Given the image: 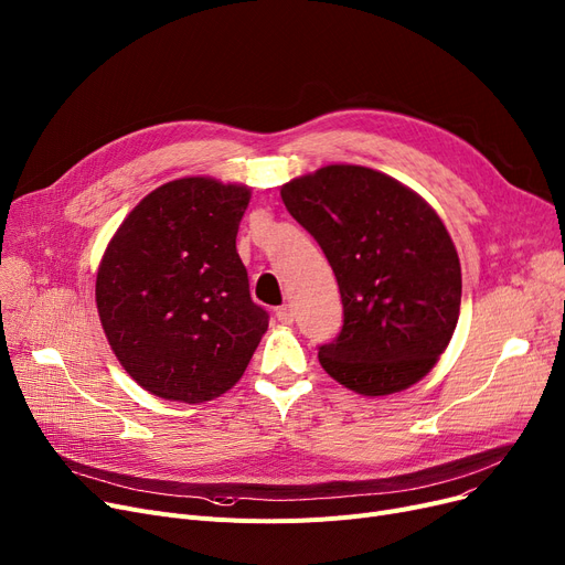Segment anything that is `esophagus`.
Instances as JSON below:
<instances>
[{
  "mask_svg": "<svg viewBox=\"0 0 565 565\" xmlns=\"http://www.w3.org/2000/svg\"><path fill=\"white\" fill-rule=\"evenodd\" d=\"M275 316H277V321H279V323H284V326L292 323V309H290L288 305H284V307H277Z\"/></svg>",
  "mask_w": 565,
  "mask_h": 565,
  "instance_id": "1",
  "label": "esophagus"
}]
</instances>
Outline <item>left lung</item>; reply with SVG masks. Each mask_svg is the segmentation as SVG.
<instances>
[{
  "mask_svg": "<svg viewBox=\"0 0 565 565\" xmlns=\"http://www.w3.org/2000/svg\"><path fill=\"white\" fill-rule=\"evenodd\" d=\"M339 284L343 326L318 347L323 370L360 395L420 381L455 332L461 267L438 214L397 180L328 166L281 186Z\"/></svg>",
  "mask_w": 565,
  "mask_h": 565,
  "instance_id": "obj_1",
  "label": "left lung"
}]
</instances>
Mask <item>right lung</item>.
Listing matches in <instances>:
<instances>
[{"mask_svg":"<svg viewBox=\"0 0 565 565\" xmlns=\"http://www.w3.org/2000/svg\"><path fill=\"white\" fill-rule=\"evenodd\" d=\"M247 205V186L175 180L145 195L108 244L96 275L102 326L121 366L157 397L224 395L267 330L235 249Z\"/></svg>","mask_w":565,"mask_h":565,"instance_id":"1","label":"right lung"}]
</instances>
